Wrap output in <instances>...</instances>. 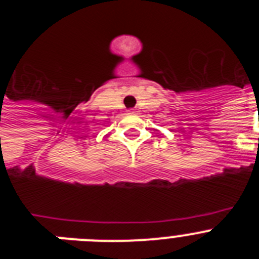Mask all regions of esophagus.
<instances>
[{
  "label": "esophagus",
  "instance_id": "obj_1",
  "mask_svg": "<svg viewBox=\"0 0 259 259\" xmlns=\"http://www.w3.org/2000/svg\"><path fill=\"white\" fill-rule=\"evenodd\" d=\"M135 113H136L135 110H128V114H135Z\"/></svg>",
  "mask_w": 259,
  "mask_h": 259
}]
</instances>
